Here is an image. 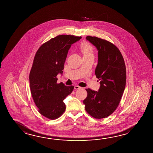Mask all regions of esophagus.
I'll list each match as a JSON object with an SVG mask.
<instances>
[{
    "label": "esophagus",
    "instance_id": "1",
    "mask_svg": "<svg viewBox=\"0 0 153 153\" xmlns=\"http://www.w3.org/2000/svg\"><path fill=\"white\" fill-rule=\"evenodd\" d=\"M79 88H81V87H79V86H78V85H75V87H74V89H79Z\"/></svg>",
    "mask_w": 153,
    "mask_h": 153
}]
</instances>
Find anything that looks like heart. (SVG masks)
I'll list each match as a JSON object with an SVG mask.
<instances>
[{"instance_id": "1", "label": "heart", "mask_w": 153, "mask_h": 153, "mask_svg": "<svg viewBox=\"0 0 153 153\" xmlns=\"http://www.w3.org/2000/svg\"><path fill=\"white\" fill-rule=\"evenodd\" d=\"M79 49L83 57H94V48L89 42L84 41L80 45Z\"/></svg>"}]
</instances>
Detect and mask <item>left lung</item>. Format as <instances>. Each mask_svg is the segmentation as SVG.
<instances>
[{"label":"left lung","instance_id":"obj_1","mask_svg":"<svg viewBox=\"0 0 153 153\" xmlns=\"http://www.w3.org/2000/svg\"><path fill=\"white\" fill-rule=\"evenodd\" d=\"M86 39L98 50L95 72L100 87L98 91L85 89L84 108L94 118H104L114 112L121 100L126 81L125 62L118 48L111 42L96 36Z\"/></svg>","mask_w":153,"mask_h":153}]
</instances>
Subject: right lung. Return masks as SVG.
<instances>
[{"instance_id": "1", "label": "right lung", "mask_w": 153, "mask_h": 153, "mask_svg": "<svg viewBox=\"0 0 153 153\" xmlns=\"http://www.w3.org/2000/svg\"><path fill=\"white\" fill-rule=\"evenodd\" d=\"M81 36L59 35L42 44L35 55L29 74L31 95L38 111L51 120L59 118L65 112L63 100L71 93L73 85L57 83L71 45Z\"/></svg>"}]
</instances>
